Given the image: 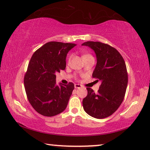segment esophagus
Here are the masks:
<instances>
[{
	"label": "esophagus",
	"mask_w": 150,
	"mask_h": 150,
	"mask_svg": "<svg viewBox=\"0 0 150 150\" xmlns=\"http://www.w3.org/2000/svg\"><path fill=\"white\" fill-rule=\"evenodd\" d=\"M82 86L79 84H75V89H79V88H81Z\"/></svg>",
	"instance_id": "34e87169"
}]
</instances>
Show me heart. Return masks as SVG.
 <instances>
[{"label":"heart","mask_w":150,"mask_h":150,"mask_svg":"<svg viewBox=\"0 0 150 150\" xmlns=\"http://www.w3.org/2000/svg\"><path fill=\"white\" fill-rule=\"evenodd\" d=\"M88 56H91V54H85V53L83 54V57H88ZM70 59H71V57L69 58V61H70Z\"/></svg>","instance_id":"1"}]
</instances>
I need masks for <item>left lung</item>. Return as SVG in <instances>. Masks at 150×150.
<instances>
[{
  "mask_svg": "<svg viewBox=\"0 0 150 150\" xmlns=\"http://www.w3.org/2000/svg\"><path fill=\"white\" fill-rule=\"evenodd\" d=\"M82 45L95 51L97 65L92 77L101 83L97 93L87 87L83 99L85 112L91 117L103 119L112 115L121 105L126 91L128 75L124 59L114 47L99 41H87Z\"/></svg>",
  "mask_w": 150,
  "mask_h": 150,
  "instance_id": "1",
  "label": "left lung"
}]
</instances>
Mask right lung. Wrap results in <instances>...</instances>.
Returning <instances> with one entry per match:
<instances>
[{
	"instance_id": "obj_1",
	"label": "right lung",
	"mask_w": 150,
	"mask_h": 150,
	"mask_svg": "<svg viewBox=\"0 0 150 150\" xmlns=\"http://www.w3.org/2000/svg\"><path fill=\"white\" fill-rule=\"evenodd\" d=\"M74 43L51 41L33 53L24 77L27 97L35 111L52 117L65 110L75 86L56 84L55 73L65 70L66 57Z\"/></svg>"
}]
</instances>
